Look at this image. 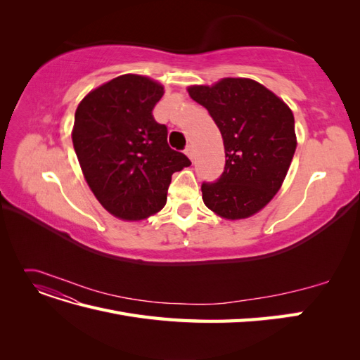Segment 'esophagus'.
Segmentation results:
<instances>
[{"instance_id":"34e87169","label":"esophagus","mask_w":360,"mask_h":360,"mask_svg":"<svg viewBox=\"0 0 360 360\" xmlns=\"http://www.w3.org/2000/svg\"><path fill=\"white\" fill-rule=\"evenodd\" d=\"M184 153H186V156L191 159V160H193V147L192 146H188L186 147V150H184Z\"/></svg>"}]
</instances>
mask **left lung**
I'll return each mask as SVG.
<instances>
[{
	"label": "left lung",
	"instance_id": "8db88e82",
	"mask_svg": "<svg viewBox=\"0 0 360 360\" xmlns=\"http://www.w3.org/2000/svg\"><path fill=\"white\" fill-rule=\"evenodd\" d=\"M188 93L210 112L225 147V169L201 186L202 201L228 221L254 216L274 200L297 147L290 106L263 84L222 78Z\"/></svg>",
	"mask_w": 360,
	"mask_h": 360
}]
</instances>
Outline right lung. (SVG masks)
I'll return each mask as SVG.
<instances>
[{"mask_svg":"<svg viewBox=\"0 0 360 360\" xmlns=\"http://www.w3.org/2000/svg\"><path fill=\"white\" fill-rule=\"evenodd\" d=\"M163 93L160 82L127 73L91 90L76 108L72 141L84 179L103 209L122 221L160 212L172 174L191 165L168 146L167 126L151 115Z\"/></svg>","mask_w":360,"mask_h":360,"instance_id":"obj_1","label":"right lung"}]
</instances>
